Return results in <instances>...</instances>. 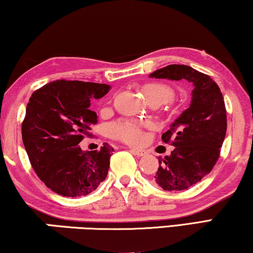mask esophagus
Returning a JSON list of instances; mask_svg holds the SVG:
<instances>
[{"instance_id":"1","label":"esophagus","mask_w":253,"mask_h":253,"mask_svg":"<svg viewBox=\"0 0 253 253\" xmlns=\"http://www.w3.org/2000/svg\"><path fill=\"white\" fill-rule=\"evenodd\" d=\"M130 152L135 156H137V157H142V156H144L147 152L144 150H141V149H130Z\"/></svg>"}]
</instances>
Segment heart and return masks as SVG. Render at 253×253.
<instances>
[{
	"mask_svg": "<svg viewBox=\"0 0 253 253\" xmlns=\"http://www.w3.org/2000/svg\"><path fill=\"white\" fill-rule=\"evenodd\" d=\"M145 97L150 103L159 105L172 101L174 89L164 83H150L143 86ZM150 126L148 122H138L135 119H120L109 125L110 136L128 144H140L143 141V128Z\"/></svg>",
	"mask_w": 253,
	"mask_h": 253,
	"instance_id": "heart-1",
	"label": "heart"
}]
</instances>
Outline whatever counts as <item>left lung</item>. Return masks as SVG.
Here are the masks:
<instances>
[{"instance_id": "obj_1", "label": "left lung", "mask_w": 253, "mask_h": 253, "mask_svg": "<svg viewBox=\"0 0 253 253\" xmlns=\"http://www.w3.org/2000/svg\"><path fill=\"white\" fill-rule=\"evenodd\" d=\"M150 77L186 79L194 84L190 106L162 135L164 143L175 148L169 156L158 158L159 169L155 175L164 190L188 189L208 175L219 159L227 130L222 92L211 77L188 65H167Z\"/></svg>"}]
</instances>
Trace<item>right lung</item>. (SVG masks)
Segmentation results:
<instances>
[{
	"label": "right lung",
	"mask_w": 253,
	"mask_h": 253,
	"mask_svg": "<svg viewBox=\"0 0 253 253\" xmlns=\"http://www.w3.org/2000/svg\"><path fill=\"white\" fill-rule=\"evenodd\" d=\"M105 84L56 80L32 94L21 124V136L40 180L65 197L86 196L105 180L113 148L84 152V135L97 124L90 102L108 94Z\"/></svg>",
	"instance_id": "right-lung-1"
}]
</instances>
